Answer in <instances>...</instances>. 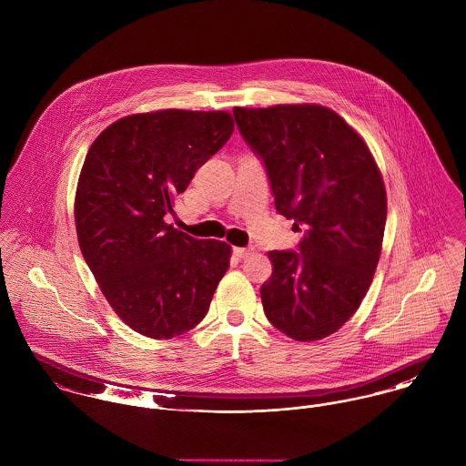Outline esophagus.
<instances>
[{"label": "esophagus", "instance_id": "34e87169", "mask_svg": "<svg viewBox=\"0 0 466 466\" xmlns=\"http://www.w3.org/2000/svg\"><path fill=\"white\" fill-rule=\"evenodd\" d=\"M252 254V248H241V247H236L234 248V256L238 258V259H245V258H248Z\"/></svg>", "mask_w": 466, "mask_h": 466}]
</instances>
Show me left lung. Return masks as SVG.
Listing matches in <instances>:
<instances>
[{
	"label": "left lung",
	"instance_id": "1",
	"mask_svg": "<svg viewBox=\"0 0 466 466\" xmlns=\"http://www.w3.org/2000/svg\"><path fill=\"white\" fill-rule=\"evenodd\" d=\"M234 118L265 164L278 212L304 228L299 250L268 252L265 315L293 340H320L371 286L387 218L381 175L360 135L329 107H234Z\"/></svg>",
	"mask_w": 466,
	"mask_h": 466
}]
</instances>
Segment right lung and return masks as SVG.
Listing matches in <instances>:
<instances>
[{
	"label": "right lung",
	"mask_w": 466,
	"mask_h": 466,
	"mask_svg": "<svg viewBox=\"0 0 466 466\" xmlns=\"http://www.w3.org/2000/svg\"><path fill=\"white\" fill-rule=\"evenodd\" d=\"M232 131L227 111L138 113L106 127L86 155L76 194L79 247L113 311L140 335L192 329L228 270L225 241L196 239L166 216Z\"/></svg>",
	"instance_id": "1"
}]
</instances>
